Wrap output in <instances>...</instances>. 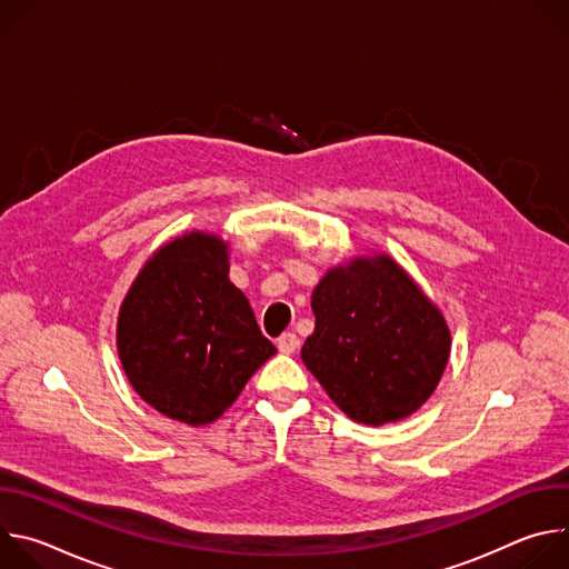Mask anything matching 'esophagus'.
Listing matches in <instances>:
<instances>
[{
	"instance_id": "34e87169",
	"label": "esophagus",
	"mask_w": 569,
	"mask_h": 569,
	"mask_svg": "<svg viewBox=\"0 0 569 569\" xmlns=\"http://www.w3.org/2000/svg\"><path fill=\"white\" fill-rule=\"evenodd\" d=\"M277 347L281 353H295L297 347H299V338L295 333H283L279 340H277Z\"/></svg>"
}]
</instances>
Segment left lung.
<instances>
[{
	"label": "left lung",
	"instance_id": "1",
	"mask_svg": "<svg viewBox=\"0 0 569 569\" xmlns=\"http://www.w3.org/2000/svg\"><path fill=\"white\" fill-rule=\"evenodd\" d=\"M310 306L301 360L349 419L396 423L435 393L450 358L448 321L389 254L327 270Z\"/></svg>",
	"mask_w": 569,
	"mask_h": 569
}]
</instances>
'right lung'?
Returning <instances> with one entry per match:
<instances>
[{"instance_id":"obj_1","label":"right lung","mask_w":569,"mask_h":569,"mask_svg":"<svg viewBox=\"0 0 569 569\" xmlns=\"http://www.w3.org/2000/svg\"><path fill=\"white\" fill-rule=\"evenodd\" d=\"M117 351L141 400L191 428L220 419L277 353L229 281V242L198 229L152 252L134 277L119 308Z\"/></svg>"}]
</instances>
